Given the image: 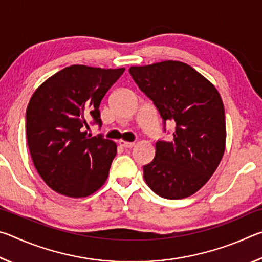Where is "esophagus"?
Masks as SVG:
<instances>
[{"mask_svg":"<svg viewBox=\"0 0 262 262\" xmlns=\"http://www.w3.org/2000/svg\"><path fill=\"white\" fill-rule=\"evenodd\" d=\"M119 144H120L121 147L125 148V149H130L135 145L134 142H127V141H122V140L119 141Z\"/></svg>","mask_w":262,"mask_h":262,"instance_id":"1","label":"esophagus"}]
</instances>
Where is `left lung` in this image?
I'll return each instance as SVG.
<instances>
[{
    "label": "left lung",
    "mask_w": 262,
    "mask_h": 262,
    "mask_svg": "<svg viewBox=\"0 0 262 262\" xmlns=\"http://www.w3.org/2000/svg\"><path fill=\"white\" fill-rule=\"evenodd\" d=\"M140 90L163 119L176 126L171 141L158 140L143 166L147 185L159 196L178 200L198 192L219 166L225 150L224 105L216 88L190 66L164 61L130 67Z\"/></svg>",
    "instance_id": "obj_1"
}]
</instances>
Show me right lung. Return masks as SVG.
<instances>
[{
    "mask_svg": "<svg viewBox=\"0 0 262 262\" xmlns=\"http://www.w3.org/2000/svg\"><path fill=\"white\" fill-rule=\"evenodd\" d=\"M125 68L70 66L39 86L26 108V137L42 180L55 192L84 198L107 179L117 144L90 125L101 127L99 105Z\"/></svg>",
    "mask_w": 262,
    "mask_h": 262,
    "instance_id": "obj_1",
    "label": "right lung"
}]
</instances>
